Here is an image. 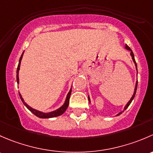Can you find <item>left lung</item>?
Instances as JSON below:
<instances>
[{"label": "left lung", "mask_w": 153, "mask_h": 153, "mask_svg": "<svg viewBox=\"0 0 153 153\" xmlns=\"http://www.w3.org/2000/svg\"><path fill=\"white\" fill-rule=\"evenodd\" d=\"M125 48H127V50H129V51H130V54H131V56H132V58H133V62H134V63H135V67H136V69H137V65H136V62H135V57H134V54H133V51H132V50H131V48H130V47H129L128 45H125ZM137 85H138V81L136 82V85H135V91H134V93H133V97H131V99H130V100L128 102H127V105H126V106L124 107V111H125V110L127 109V108H128V107H129V105H130V103H131V102H132V101H133V99H134V97H135V93H136V90H137ZM88 100H89V102H91V101H90V98H89V97H88ZM124 111H122V112H124ZM122 112H121V113H119V114H117V116H119V115H120V114H122Z\"/></svg>", "instance_id": "8db88e82"}]
</instances>
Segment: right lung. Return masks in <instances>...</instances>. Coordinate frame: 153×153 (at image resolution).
I'll return each mask as SVG.
<instances>
[{
    "label": "right lung",
    "mask_w": 153,
    "mask_h": 153,
    "mask_svg": "<svg viewBox=\"0 0 153 153\" xmlns=\"http://www.w3.org/2000/svg\"><path fill=\"white\" fill-rule=\"evenodd\" d=\"M23 52H24V51H23ZM23 53H22L21 56H20V60H19V63H18V68H17V82H18V84H19V76H18V73H19V70H20V62H21L22 57H23ZM71 94V91H69L67 97H66V100H65V103H64V105H62V106L61 107V108H59V109L56 110V111H53V112H51V113H42V112L38 111H37V110H34V109H33V108H31V107H29V105H28L27 104H26V102H24V100H23V99L22 98V97H21V95H20V93H19V95H20V99H21V101H22V102H23V103L24 104L25 106H26V108H27L28 109H29V111H31V113H33V114H34V115H35L36 116H37V117L41 118V119H48V118L56 117V116H60V115H62V113H65V111H66V109H67L68 107V105H69V99H70Z\"/></svg>",
    "instance_id": "right-lung-1"
}]
</instances>
